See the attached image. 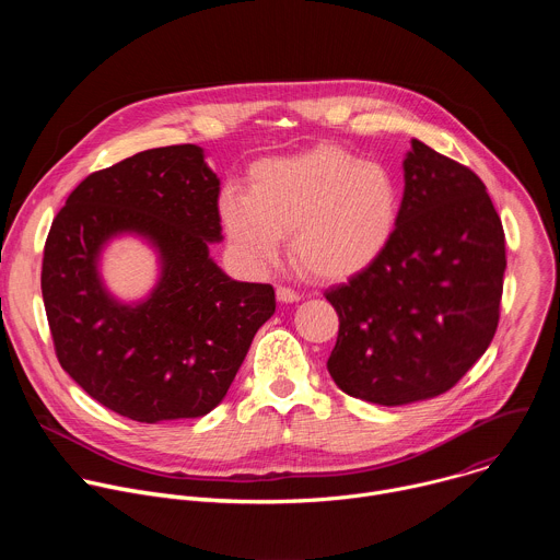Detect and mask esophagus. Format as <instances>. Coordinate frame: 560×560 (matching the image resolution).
I'll return each instance as SVG.
<instances>
[{"label":"esophagus","mask_w":560,"mask_h":560,"mask_svg":"<svg viewBox=\"0 0 560 560\" xmlns=\"http://www.w3.org/2000/svg\"><path fill=\"white\" fill-rule=\"evenodd\" d=\"M277 299H279L281 303H294V301H299L301 296H299V292H294L292 288L279 285V288H277Z\"/></svg>","instance_id":"esophagus-1"}]
</instances>
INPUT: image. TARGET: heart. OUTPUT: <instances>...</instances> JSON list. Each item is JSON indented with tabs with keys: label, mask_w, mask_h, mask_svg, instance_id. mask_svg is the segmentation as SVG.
Masks as SVG:
<instances>
[{
	"label": "heart",
	"mask_w": 560,
	"mask_h": 560,
	"mask_svg": "<svg viewBox=\"0 0 560 560\" xmlns=\"http://www.w3.org/2000/svg\"><path fill=\"white\" fill-rule=\"evenodd\" d=\"M401 210L394 175L341 145L261 159L248 195L225 188L219 219L228 242L253 268H270L290 234V255L314 279H350L392 242Z\"/></svg>",
	"instance_id": "heart-1"
}]
</instances>
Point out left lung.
<instances>
[{
    "mask_svg": "<svg viewBox=\"0 0 560 560\" xmlns=\"http://www.w3.org/2000/svg\"><path fill=\"white\" fill-rule=\"evenodd\" d=\"M392 242L326 292L339 314L328 372L350 396L406 406L439 396L494 339L505 234L486 184L412 139Z\"/></svg>",
    "mask_w": 560,
    "mask_h": 560,
    "instance_id": "obj_1",
    "label": "left lung"
}]
</instances>
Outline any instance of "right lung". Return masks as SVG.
Returning a JSON list of instances; mask_svg holds the SVG:
<instances>
[{
	"label": "right lung",
	"instance_id": "add662e5",
	"mask_svg": "<svg viewBox=\"0 0 560 560\" xmlns=\"http://www.w3.org/2000/svg\"><path fill=\"white\" fill-rule=\"evenodd\" d=\"M219 177L195 143L137 152L89 175L57 212L44 248L42 296L57 359L104 408L139 421L214 410L275 288L230 279L210 257L221 242ZM141 235L158 253L151 294L126 304L101 279L105 246Z\"/></svg>",
	"mask_w": 560,
	"mask_h": 560
}]
</instances>
